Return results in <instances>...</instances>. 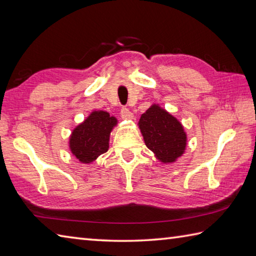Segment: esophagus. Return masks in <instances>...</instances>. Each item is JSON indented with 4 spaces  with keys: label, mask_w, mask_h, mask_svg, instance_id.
<instances>
[{
    "label": "esophagus",
    "mask_w": 256,
    "mask_h": 256,
    "mask_svg": "<svg viewBox=\"0 0 256 256\" xmlns=\"http://www.w3.org/2000/svg\"><path fill=\"white\" fill-rule=\"evenodd\" d=\"M120 114H122V119H126V120H130V119H132L134 118V114L129 110L128 108H126V107H124L122 110H120Z\"/></svg>",
    "instance_id": "obj_1"
}]
</instances>
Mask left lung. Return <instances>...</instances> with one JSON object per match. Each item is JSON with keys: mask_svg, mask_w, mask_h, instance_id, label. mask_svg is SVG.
Returning <instances> with one entry per match:
<instances>
[{"mask_svg": "<svg viewBox=\"0 0 256 256\" xmlns=\"http://www.w3.org/2000/svg\"><path fill=\"white\" fill-rule=\"evenodd\" d=\"M138 126L144 144L164 164H171L184 154L186 134L181 122L158 105L142 114Z\"/></svg>", "mask_w": 256, "mask_h": 256, "instance_id": "1", "label": "left lung"}]
</instances>
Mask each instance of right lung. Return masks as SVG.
I'll return each mask as SVG.
<instances>
[{
    "mask_svg": "<svg viewBox=\"0 0 256 256\" xmlns=\"http://www.w3.org/2000/svg\"><path fill=\"white\" fill-rule=\"evenodd\" d=\"M117 124V119L109 112H92L84 122L72 130L70 138L72 154L82 164H90L107 152L109 136Z\"/></svg>",
    "mask_w": 256,
    "mask_h": 256,
    "instance_id": "right-lung-1",
    "label": "right lung"
}]
</instances>
